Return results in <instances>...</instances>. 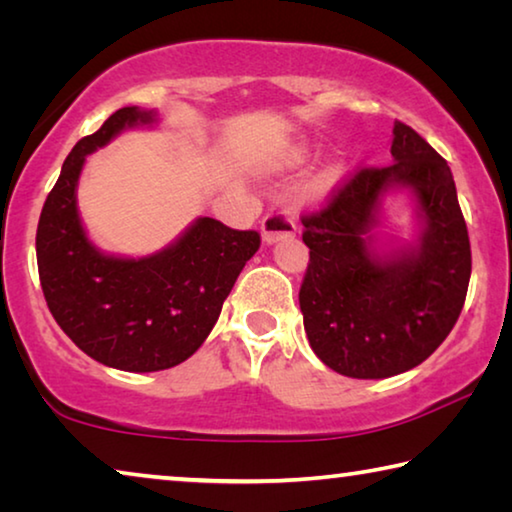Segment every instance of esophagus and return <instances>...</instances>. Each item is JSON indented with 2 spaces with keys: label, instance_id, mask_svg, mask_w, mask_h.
Instances as JSON below:
<instances>
[{
  "label": "esophagus",
  "instance_id": "34e87169",
  "mask_svg": "<svg viewBox=\"0 0 512 512\" xmlns=\"http://www.w3.org/2000/svg\"><path fill=\"white\" fill-rule=\"evenodd\" d=\"M296 232V219L287 210H271L262 219L264 244H275L277 239L289 237Z\"/></svg>",
  "mask_w": 512,
  "mask_h": 512
}]
</instances>
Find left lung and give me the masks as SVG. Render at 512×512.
I'll list each match as a JSON object with an SVG mask.
<instances>
[{"label":"left lung","instance_id":"1","mask_svg":"<svg viewBox=\"0 0 512 512\" xmlns=\"http://www.w3.org/2000/svg\"><path fill=\"white\" fill-rule=\"evenodd\" d=\"M393 162L363 167L320 212L302 216L309 264L300 311L316 357L345 377L411 370L447 339L467 296L472 250L449 164L395 121ZM409 188L421 232L415 245L376 250L383 196Z\"/></svg>","mask_w":512,"mask_h":512}]
</instances>
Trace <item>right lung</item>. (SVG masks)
Segmentation results:
<instances>
[{"label": "right lung", "mask_w": 512, "mask_h": 512, "mask_svg": "<svg viewBox=\"0 0 512 512\" xmlns=\"http://www.w3.org/2000/svg\"><path fill=\"white\" fill-rule=\"evenodd\" d=\"M155 110L126 106L76 142L42 207L36 255L42 293L60 329L103 366L155 372L183 363L219 320L259 232L201 216L149 257L106 255L85 235L76 185L85 155L126 128L155 124Z\"/></svg>", "instance_id": "right-lung-1"}]
</instances>
